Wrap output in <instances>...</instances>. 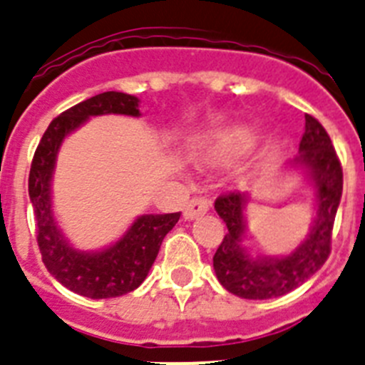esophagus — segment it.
<instances>
[{"label": "esophagus", "mask_w": 365, "mask_h": 365, "mask_svg": "<svg viewBox=\"0 0 365 365\" xmlns=\"http://www.w3.org/2000/svg\"><path fill=\"white\" fill-rule=\"evenodd\" d=\"M209 209H211V200L202 198V196H200V198H192L189 203H187L183 216H185V220H195L198 218V216L205 215Z\"/></svg>", "instance_id": "esophagus-1"}]
</instances>
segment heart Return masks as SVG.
Masks as SVG:
<instances>
[{
	"mask_svg": "<svg viewBox=\"0 0 365 365\" xmlns=\"http://www.w3.org/2000/svg\"><path fill=\"white\" fill-rule=\"evenodd\" d=\"M255 138L247 129H229L207 138L195 149V160L198 165L215 169V167L231 165L251 149Z\"/></svg>",
	"mask_w": 365,
	"mask_h": 365,
	"instance_id": "obj_1",
	"label": "heart"
}]
</instances>
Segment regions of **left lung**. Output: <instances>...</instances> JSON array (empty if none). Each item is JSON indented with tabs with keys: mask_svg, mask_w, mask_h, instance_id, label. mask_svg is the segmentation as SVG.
<instances>
[{
	"mask_svg": "<svg viewBox=\"0 0 365 365\" xmlns=\"http://www.w3.org/2000/svg\"><path fill=\"white\" fill-rule=\"evenodd\" d=\"M287 167L300 169L311 180L317 198L309 235L289 255L251 256L244 247L247 192H229L215 202L216 212L227 225V235L212 256V267L220 284L240 298L267 300L284 297L309 280L331 252V232L342 198V165L329 134L309 114H305V133L298 156Z\"/></svg>",
	"mask_w": 365,
	"mask_h": 365,
	"instance_id": "left-lung-1",
	"label": "left lung"
}]
</instances>
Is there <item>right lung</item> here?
I'll list each match as a JSON object with an SVG mask.
<instances>
[{"instance_id": "obj_1", "label": "right lung", "mask_w": 365, "mask_h": 365, "mask_svg": "<svg viewBox=\"0 0 365 365\" xmlns=\"http://www.w3.org/2000/svg\"><path fill=\"white\" fill-rule=\"evenodd\" d=\"M123 114L140 116V100L125 93H101L74 105L51 121L34 153L29 175V196L34 207L41 260L52 277L87 298H114L142 285L153 267L160 245L175 227L180 212L142 215L125 235L101 251L72 247L52 211V175L61 143L91 116Z\"/></svg>"}]
</instances>
